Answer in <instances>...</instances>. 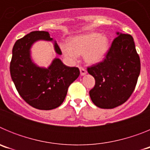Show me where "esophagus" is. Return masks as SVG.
Listing matches in <instances>:
<instances>
[{
	"mask_svg": "<svg viewBox=\"0 0 150 150\" xmlns=\"http://www.w3.org/2000/svg\"><path fill=\"white\" fill-rule=\"evenodd\" d=\"M79 71H80V74H81L82 76L85 75V74H86V70L83 67H79Z\"/></svg>",
	"mask_w": 150,
	"mask_h": 150,
	"instance_id": "1",
	"label": "esophagus"
}]
</instances>
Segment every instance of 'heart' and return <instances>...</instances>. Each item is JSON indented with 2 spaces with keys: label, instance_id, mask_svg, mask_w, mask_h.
Segmentation results:
<instances>
[{
  "label": "heart",
  "instance_id": "obj_1",
  "mask_svg": "<svg viewBox=\"0 0 150 150\" xmlns=\"http://www.w3.org/2000/svg\"><path fill=\"white\" fill-rule=\"evenodd\" d=\"M109 48L108 38L95 32L74 37L70 40L68 46H62L64 54L68 59L74 60L77 55H83L85 61L88 64L100 62Z\"/></svg>",
  "mask_w": 150,
  "mask_h": 150
}]
</instances>
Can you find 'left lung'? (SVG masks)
I'll return each mask as SVG.
<instances>
[{"label":"left lung","instance_id":"obj_1","mask_svg":"<svg viewBox=\"0 0 150 150\" xmlns=\"http://www.w3.org/2000/svg\"><path fill=\"white\" fill-rule=\"evenodd\" d=\"M117 34L104 60L87 67L95 79L90 98L102 109L124 104L133 93L140 72V57L132 36Z\"/></svg>","mask_w":150,"mask_h":150}]
</instances>
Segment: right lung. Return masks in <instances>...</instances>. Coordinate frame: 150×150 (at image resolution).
<instances>
[{
	"mask_svg": "<svg viewBox=\"0 0 150 150\" xmlns=\"http://www.w3.org/2000/svg\"><path fill=\"white\" fill-rule=\"evenodd\" d=\"M38 40H52L49 32L36 30L15 43L10 62V75L23 100L36 109L50 110L63 103L70 85L77 79L79 70L68 67L59 59H54L48 68L38 67L30 57L31 45ZM55 52L62 55L55 43Z\"/></svg>",
	"mask_w": 150,
	"mask_h": 150,
	"instance_id": "add662e5",
	"label": "right lung"
}]
</instances>
